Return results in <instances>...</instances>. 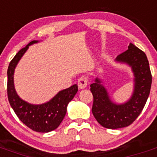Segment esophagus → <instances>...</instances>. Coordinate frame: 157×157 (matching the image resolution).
<instances>
[{"label": "esophagus", "mask_w": 157, "mask_h": 157, "mask_svg": "<svg viewBox=\"0 0 157 157\" xmlns=\"http://www.w3.org/2000/svg\"><path fill=\"white\" fill-rule=\"evenodd\" d=\"M87 82H88V80H87V78L86 77H83V76L80 77L78 79V88L80 90L85 89L87 86Z\"/></svg>", "instance_id": "esophagus-1"}]
</instances>
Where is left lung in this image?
Instances as JSON below:
<instances>
[{
    "instance_id": "1",
    "label": "left lung",
    "mask_w": 157,
    "mask_h": 157,
    "mask_svg": "<svg viewBox=\"0 0 157 157\" xmlns=\"http://www.w3.org/2000/svg\"><path fill=\"white\" fill-rule=\"evenodd\" d=\"M116 60L127 63L134 72V93L127 102L123 105L113 103L99 78H96L95 82L90 85L94 97L93 115L102 127L109 129L122 128L132 124L143 110L152 85V74L146 55L132 43L127 51L117 56Z\"/></svg>"
}]
</instances>
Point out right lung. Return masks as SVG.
Listing matches in <instances>:
<instances>
[{"instance_id":"add662e5","label":"right lung","mask_w":157,"mask_h":157,"mask_svg":"<svg viewBox=\"0 0 157 157\" xmlns=\"http://www.w3.org/2000/svg\"><path fill=\"white\" fill-rule=\"evenodd\" d=\"M36 42L37 41H30L27 46L20 49L11 60L7 72V92L11 107L23 123L34 131L47 133L57 128L63 120L67 104L77 93L78 86L75 84L59 91L51 101L42 105H30L19 98L14 87V70L29 45Z\"/></svg>"}]
</instances>
